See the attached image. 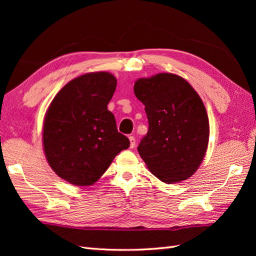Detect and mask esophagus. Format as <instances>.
<instances>
[{
    "mask_svg": "<svg viewBox=\"0 0 256 256\" xmlns=\"http://www.w3.org/2000/svg\"><path fill=\"white\" fill-rule=\"evenodd\" d=\"M128 140H130V148H134L135 145H136V140H135L134 136H128Z\"/></svg>",
    "mask_w": 256,
    "mask_h": 256,
    "instance_id": "34e87169",
    "label": "esophagus"
}]
</instances>
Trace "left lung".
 I'll list each match as a JSON object with an SVG mask.
<instances>
[{"label":"left lung","instance_id":"8db88e82","mask_svg":"<svg viewBox=\"0 0 256 256\" xmlns=\"http://www.w3.org/2000/svg\"><path fill=\"white\" fill-rule=\"evenodd\" d=\"M134 94L148 120L138 148L146 166L166 184L192 177L209 142L208 114L199 94L184 78L166 72L136 80Z\"/></svg>","mask_w":256,"mask_h":256}]
</instances>
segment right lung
<instances>
[{
	"instance_id": "add662e5",
	"label": "right lung",
	"mask_w": 256,
	"mask_h": 256,
	"mask_svg": "<svg viewBox=\"0 0 256 256\" xmlns=\"http://www.w3.org/2000/svg\"><path fill=\"white\" fill-rule=\"evenodd\" d=\"M116 79L106 72L72 79L54 98L46 112L42 144L57 175L74 186H91L106 172L130 140L108 110Z\"/></svg>"
}]
</instances>
